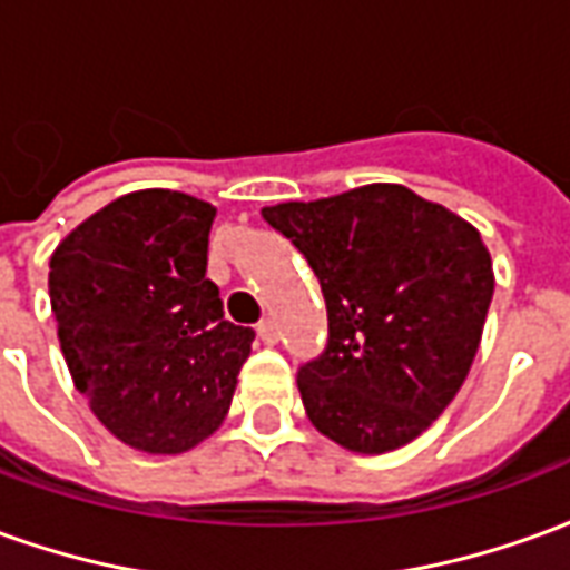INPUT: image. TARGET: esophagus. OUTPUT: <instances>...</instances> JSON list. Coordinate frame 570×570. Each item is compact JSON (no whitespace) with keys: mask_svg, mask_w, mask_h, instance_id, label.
Masks as SVG:
<instances>
[{"mask_svg":"<svg viewBox=\"0 0 570 570\" xmlns=\"http://www.w3.org/2000/svg\"><path fill=\"white\" fill-rule=\"evenodd\" d=\"M256 333H259L262 345H277V338H281V333H277V323H274L272 317H265V321L256 326Z\"/></svg>","mask_w":570,"mask_h":570,"instance_id":"34e87169","label":"esophagus"}]
</instances>
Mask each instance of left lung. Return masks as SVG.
I'll use <instances>...</instances> for the list:
<instances>
[{
	"instance_id": "1",
	"label": "left lung",
	"mask_w": 570,
	"mask_h": 570,
	"mask_svg": "<svg viewBox=\"0 0 570 570\" xmlns=\"http://www.w3.org/2000/svg\"><path fill=\"white\" fill-rule=\"evenodd\" d=\"M321 281L330 335L298 366L314 428L360 454L412 442L476 357L494 274L470 223L412 188L372 183L265 207Z\"/></svg>"
}]
</instances>
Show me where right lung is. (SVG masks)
I'll return each instance as SVG.
<instances>
[{
  "instance_id": "right-lung-1",
  "label": "right lung",
  "mask_w": 570,
  "mask_h": 570,
  "mask_svg": "<svg viewBox=\"0 0 570 570\" xmlns=\"http://www.w3.org/2000/svg\"><path fill=\"white\" fill-rule=\"evenodd\" d=\"M213 210L146 188L106 204L51 256L48 293L79 394L118 440L179 454L219 428L256 333L207 281Z\"/></svg>"
}]
</instances>
